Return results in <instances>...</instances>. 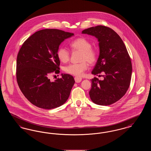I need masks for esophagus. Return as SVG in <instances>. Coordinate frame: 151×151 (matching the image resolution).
I'll use <instances>...</instances> for the list:
<instances>
[{"label":"esophagus","instance_id":"34e87169","mask_svg":"<svg viewBox=\"0 0 151 151\" xmlns=\"http://www.w3.org/2000/svg\"><path fill=\"white\" fill-rule=\"evenodd\" d=\"M81 78H80V77H78V76H76L75 78V82L76 83H79L80 82H81Z\"/></svg>","mask_w":151,"mask_h":151}]
</instances>
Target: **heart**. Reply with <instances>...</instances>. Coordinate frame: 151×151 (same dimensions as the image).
Segmentation results:
<instances>
[{
	"label": "heart",
	"instance_id": "b5f03b06",
	"mask_svg": "<svg viewBox=\"0 0 151 151\" xmlns=\"http://www.w3.org/2000/svg\"><path fill=\"white\" fill-rule=\"evenodd\" d=\"M73 50L81 51L79 63L68 65L64 68L66 73L77 76H81L88 68V63L90 65L94 64L97 59V51L92 49V43L84 37L78 38L70 43ZM58 59L63 63L67 62L70 58L69 51L63 47L59 48L57 51Z\"/></svg>",
	"mask_w": 151,
	"mask_h": 151
}]
</instances>
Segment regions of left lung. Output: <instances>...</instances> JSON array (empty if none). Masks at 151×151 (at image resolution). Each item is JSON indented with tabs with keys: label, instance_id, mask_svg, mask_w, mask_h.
Listing matches in <instances>:
<instances>
[{
	"label": "left lung",
	"instance_id": "left-lung-1",
	"mask_svg": "<svg viewBox=\"0 0 151 151\" xmlns=\"http://www.w3.org/2000/svg\"><path fill=\"white\" fill-rule=\"evenodd\" d=\"M82 34L97 38L100 55L92 73L104 72V80H91L89 96L94 104L107 106L120 100L129 88L132 64L129 53L121 38L113 29L102 25L82 31Z\"/></svg>",
	"mask_w": 151,
	"mask_h": 151
}]
</instances>
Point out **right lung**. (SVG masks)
I'll use <instances>...</instances> for the list:
<instances>
[{"label":"right lung","instance_id":"right-lung-1","mask_svg":"<svg viewBox=\"0 0 151 151\" xmlns=\"http://www.w3.org/2000/svg\"><path fill=\"white\" fill-rule=\"evenodd\" d=\"M73 35L59 29H42L22 44L17 57L16 79L22 93L36 106L51 109L68 100L75 82L73 76L62 73L54 81L50 76L59 73V45Z\"/></svg>","mask_w":151,"mask_h":151}]
</instances>
